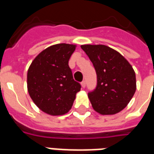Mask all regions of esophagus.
<instances>
[{"instance_id": "esophagus-1", "label": "esophagus", "mask_w": 154, "mask_h": 154, "mask_svg": "<svg viewBox=\"0 0 154 154\" xmlns=\"http://www.w3.org/2000/svg\"><path fill=\"white\" fill-rule=\"evenodd\" d=\"M82 88H85V81H83V82H82Z\"/></svg>"}]
</instances>
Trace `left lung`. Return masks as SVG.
Here are the masks:
<instances>
[{
  "label": "left lung",
  "instance_id": "8db88e82",
  "mask_svg": "<svg viewBox=\"0 0 154 154\" xmlns=\"http://www.w3.org/2000/svg\"><path fill=\"white\" fill-rule=\"evenodd\" d=\"M97 77L96 89L88 97L94 109L100 114L112 115L129 104L136 91V75L129 61L112 48L104 45H83Z\"/></svg>",
  "mask_w": 154,
  "mask_h": 154
}]
</instances>
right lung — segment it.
I'll return each instance as SVG.
<instances>
[{
	"label": "right lung",
	"instance_id": "obj_1",
	"mask_svg": "<svg viewBox=\"0 0 154 154\" xmlns=\"http://www.w3.org/2000/svg\"><path fill=\"white\" fill-rule=\"evenodd\" d=\"M76 45H53L32 60L27 73V88L34 104L47 114L59 116L71 109L81 85L72 78L69 60Z\"/></svg>",
	"mask_w": 154,
	"mask_h": 154
}]
</instances>
